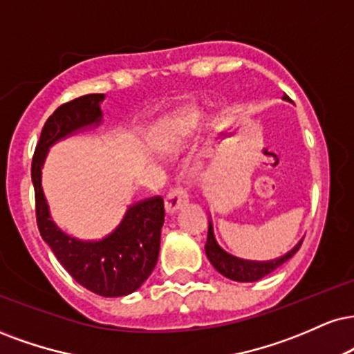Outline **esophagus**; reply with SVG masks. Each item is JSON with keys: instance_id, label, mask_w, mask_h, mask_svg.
Wrapping results in <instances>:
<instances>
[{"instance_id": "obj_1", "label": "esophagus", "mask_w": 354, "mask_h": 354, "mask_svg": "<svg viewBox=\"0 0 354 354\" xmlns=\"http://www.w3.org/2000/svg\"><path fill=\"white\" fill-rule=\"evenodd\" d=\"M188 201H189L188 189H186L181 183H178V185H174L173 188L168 191V194H166L165 207L168 212H176L178 209H181L183 206H186Z\"/></svg>"}]
</instances>
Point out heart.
<instances>
[{
    "instance_id": "heart-1",
    "label": "heart",
    "mask_w": 354,
    "mask_h": 354,
    "mask_svg": "<svg viewBox=\"0 0 354 354\" xmlns=\"http://www.w3.org/2000/svg\"><path fill=\"white\" fill-rule=\"evenodd\" d=\"M199 123V112L194 107L183 109L181 112L174 113L171 118L163 125V138L169 148H176L185 142Z\"/></svg>"
}]
</instances>
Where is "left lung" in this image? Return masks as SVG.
Masks as SVG:
<instances>
[{
    "instance_id": "obj_1",
    "label": "left lung",
    "mask_w": 354,
    "mask_h": 354,
    "mask_svg": "<svg viewBox=\"0 0 354 354\" xmlns=\"http://www.w3.org/2000/svg\"><path fill=\"white\" fill-rule=\"evenodd\" d=\"M288 100V97H285ZM301 239L299 244H297L290 252H287L282 257L274 259V261H244V259L234 257V255L227 254L225 250L221 249L218 242L214 239V232H212V224H209V229H207V241L206 245H204V250H206L207 259L212 263L216 270L219 272L221 275L227 277V279L236 280V282H255V280H261L262 277L269 275L270 272L279 269L282 263H285L288 259H292L293 255L297 254V250L300 249Z\"/></svg>"
}]
</instances>
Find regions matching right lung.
<instances>
[{
	"mask_svg": "<svg viewBox=\"0 0 354 354\" xmlns=\"http://www.w3.org/2000/svg\"><path fill=\"white\" fill-rule=\"evenodd\" d=\"M102 100L104 93H88L55 109L42 127L32 156L31 178L37 227L61 266L87 290L100 297H123L142 287L158 261L165 223L163 198L153 196L135 203L109 237L99 242H82L66 236L50 221L41 188V168L48 148L75 130L99 123Z\"/></svg>",
	"mask_w": 354,
	"mask_h": 354,
	"instance_id": "obj_1",
	"label": "right lung"
}]
</instances>
